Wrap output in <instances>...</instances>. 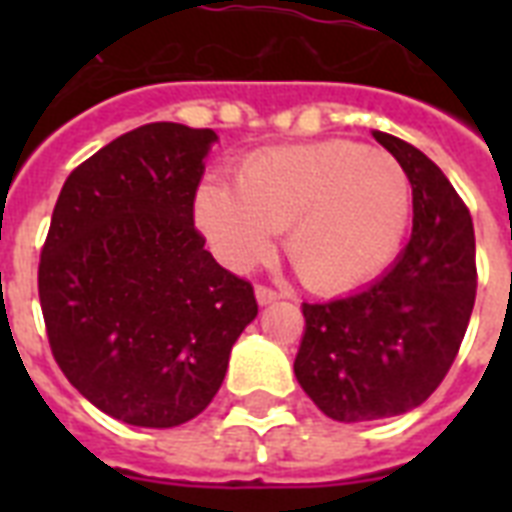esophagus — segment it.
<instances>
[{"mask_svg":"<svg viewBox=\"0 0 512 512\" xmlns=\"http://www.w3.org/2000/svg\"><path fill=\"white\" fill-rule=\"evenodd\" d=\"M255 297L260 305H271V303H276V300H281V292L273 287H265V284H257Z\"/></svg>","mask_w":512,"mask_h":512,"instance_id":"1","label":"esophagus"}]
</instances>
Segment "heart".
I'll use <instances>...</instances> for the list:
<instances>
[{"mask_svg":"<svg viewBox=\"0 0 512 512\" xmlns=\"http://www.w3.org/2000/svg\"><path fill=\"white\" fill-rule=\"evenodd\" d=\"M412 212L406 170L382 148L321 140L247 156L236 188L207 180L196 220L236 271L265 263L281 228L289 260L308 287L345 292L388 268Z\"/></svg>","mask_w":512,"mask_h":512,"instance_id":"1","label":"heart"}]
</instances>
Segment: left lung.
Instances as JSON below:
<instances>
[{
	"label": "left lung",
	"mask_w": 512,
	"mask_h": 512,
	"mask_svg": "<svg viewBox=\"0 0 512 512\" xmlns=\"http://www.w3.org/2000/svg\"><path fill=\"white\" fill-rule=\"evenodd\" d=\"M412 183V239L388 273L356 295L303 303L295 377L337 422L420 406L457 358L476 303V233L449 177L406 140L372 132Z\"/></svg>",
	"instance_id": "1"
}]
</instances>
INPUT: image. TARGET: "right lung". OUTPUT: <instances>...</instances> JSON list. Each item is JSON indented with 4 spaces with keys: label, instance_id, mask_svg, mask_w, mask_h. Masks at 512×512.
Segmentation results:
<instances>
[{
    "label": "right lung",
    "instance_id": "add662e5",
    "mask_svg": "<svg viewBox=\"0 0 512 512\" xmlns=\"http://www.w3.org/2000/svg\"><path fill=\"white\" fill-rule=\"evenodd\" d=\"M217 135L154 122L76 167L39 257L60 372L100 412L175 428L209 406L257 316L252 284L204 249L193 199Z\"/></svg>",
    "mask_w": 512,
    "mask_h": 512
}]
</instances>
